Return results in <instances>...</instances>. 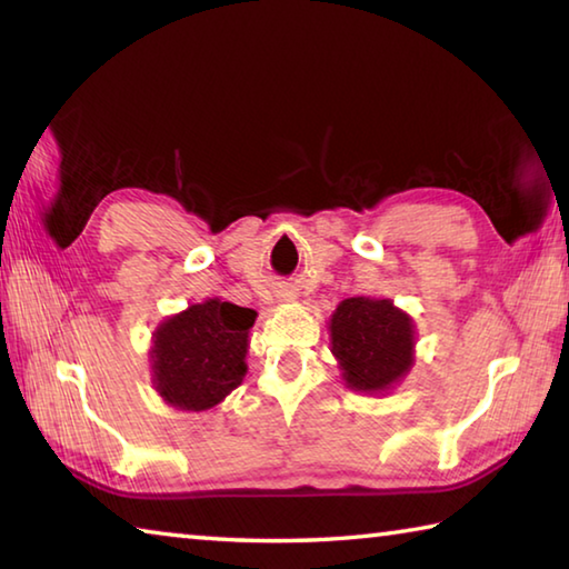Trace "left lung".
<instances>
[{
	"mask_svg": "<svg viewBox=\"0 0 569 569\" xmlns=\"http://www.w3.org/2000/svg\"><path fill=\"white\" fill-rule=\"evenodd\" d=\"M329 331L341 377L353 391H389L411 369L413 321L389 298H346L333 311Z\"/></svg>",
	"mask_w": 569,
	"mask_h": 569,
	"instance_id": "obj_1",
	"label": "left lung"
}]
</instances>
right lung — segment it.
<instances>
[{
    "label": "right lung",
    "instance_id": "right-lung-1",
    "mask_svg": "<svg viewBox=\"0 0 569 569\" xmlns=\"http://www.w3.org/2000/svg\"><path fill=\"white\" fill-rule=\"evenodd\" d=\"M256 316L253 308L208 298L162 321L150 346L160 397L182 411H206L223 401L248 371V331Z\"/></svg>",
    "mask_w": 569,
    "mask_h": 569
}]
</instances>
